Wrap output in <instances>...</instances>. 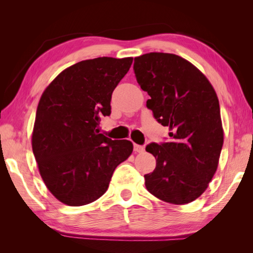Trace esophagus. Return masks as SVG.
Masks as SVG:
<instances>
[{"label":"esophagus","instance_id":"34e87169","mask_svg":"<svg viewBox=\"0 0 253 253\" xmlns=\"http://www.w3.org/2000/svg\"><path fill=\"white\" fill-rule=\"evenodd\" d=\"M143 150H144V149H143L142 145H139V144H134V151H135V152L141 153Z\"/></svg>","mask_w":253,"mask_h":253}]
</instances>
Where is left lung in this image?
<instances>
[{
	"instance_id": "1",
	"label": "left lung",
	"mask_w": 253,
	"mask_h": 253,
	"mask_svg": "<svg viewBox=\"0 0 253 253\" xmlns=\"http://www.w3.org/2000/svg\"><path fill=\"white\" fill-rule=\"evenodd\" d=\"M134 73L151 99L148 109L170 129L169 142H152L145 151L156 168L144 175L145 188L164 202L185 205L208 188L224 143L219 103L206 76L183 58L150 52L134 60Z\"/></svg>"
}]
</instances>
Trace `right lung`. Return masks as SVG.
<instances>
[{"label": "right lung", "mask_w": 253, "mask_h": 253, "mask_svg": "<svg viewBox=\"0 0 253 253\" xmlns=\"http://www.w3.org/2000/svg\"><path fill=\"white\" fill-rule=\"evenodd\" d=\"M133 58L84 60L60 73L38 104L33 152L45 186L67 206L101 197L117 166L133 152L128 140H112L99 132L111 115L113 90Z\"/></svg>", "instance_id": "right-lung-1"}]
</instances>
